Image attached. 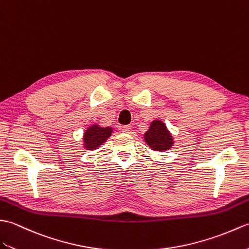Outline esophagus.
<instances>
[{
  "instance_id": "esophagus-1",
  "label": "esophagus",
  "mask_w": 249,
  "mask_h": 249,
  "mask_svg": "<svg viewBox=\"0 0 249 249\" xmlns=\"http://www.w3.org/2000/svg\"><path fill=\"white\" fill-rule=\"evenodd\" d=\"M121 130H123V132H124V133H131L132 126L131 125H124L123 128H121Z\"/></svg>"
}]
</instances>
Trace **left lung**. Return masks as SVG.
Segmentation results:
<instances>
[{
	"label": "left lung",
	"instance_id": "obj_1",
	"mask_svg": "<svg viewBox=\"0 0 249 249\" xmlns=\"http://www.w3.org/2000/svg\"><path fill=\"white\" fill-rule=\"evenodd\" d=\"M145 141L152 150L165 151L174 145L173 137L161 120H154L145 133Z\"/></svg>",
	"mask_w": 249,
	"mask_h": 249
}]
</instances>
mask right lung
<instances>
[{
  "mask_svg": "<svg viewBox=\"0 0 249 249\" xmlns=\"http://www.w3.org/2000/svg\"><path fill=\"white\" fill-rule=\"evenodd\" d=\"M112 128H101L97 124L89 126L84 133V146L88 150L97 149L112 134Z\"/></svg>",
  "mask_w": 249,
  "mask_h": 249,
  "instance_id": "obj_1",
  "label": "right lung"
}]
</instances>
